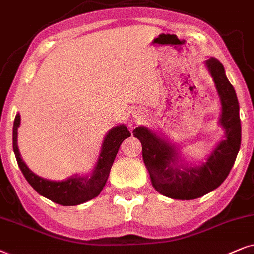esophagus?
Instances as JSON below:
<instances>
[{
  "label": "esophagus",
  "mask_w": 254,
  "mask_h": 254,
  "mask_svg": "<svg viewBox=\"0 0 254 254\" xmlns=\"http://www.w3.org/2000/svg\"><path fill=\"white\" fill-rule=\"evenodd\" d=\"M143 116H144L143 111H137V113H136V117H137V118H141Z\"/></svg>",
  "instance_id": "obj_1"
}]
</instances>
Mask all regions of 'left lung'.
I'll return each instance as SVG.
<instances>
[{
    "mask_svg": "<svg viewBox=\"0 0 254 254\" xmlns=\"http://www.w3.org/2000/svg\"><path fill=\"white\" fill-rule=\"evenodd\" d=\"M204 65L217 90L221 102L218 123L224 130V139L205 161L200 165L187 162L174 144L144 125L133 130V136L143 146V160L152 185L161 195L174 200H194L219 187L231 171L241 148L242 127L235 88L229 82L219 60L210 57Z\"/></svg>",
    "mask_w": 254,
    "mask_h": 254,
    "instance_id": "8db88e82",
    "label": "left lung"
}]
</instances>
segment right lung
<instances>
[{
  "label": "right lung",
  "instance_id": "right-lung-1",
  "mask_svg": "<svg viewBox=\"0 0 254 254\" xmlns=\"http://www.w3.org/2000/svg\"><path fill=\"white\" fill-rule=\"evenodd\" d=\"M19 124H21V115L17 114L13 122L12 147L23 175L39 195L62 205H77L96 197L107 184L110 168L113 166L122 141L131 136L124 124L113 127L104 137L99 158L92 173L82 177L75 174L66 180L52 181L33 173L23 161L17 145V130Z\"/></svg>",
  "mask_w": 254,
  "mask_h": 254
}]
</instances>
